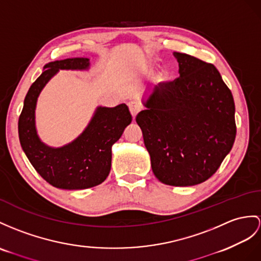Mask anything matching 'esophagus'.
I'll return each mask as SVG.
<instances>
[{"label": "esophagus", "instance_id": "esophagus-1", "mask_svg": "<svg viewBox=\"0 0 261 261\" xmlns=\"http://www.w3.org/2000/svg\"><path fill=\"white\" fill-rule=\"evenodd\" d=\"M128 107H129V111H130V114H132L133 117H136V115L139 113V111L142 110V106L139 105L137 101H129Z\"/></svg>", "mask_w": 261, "mask_h": 261}]
</instances>
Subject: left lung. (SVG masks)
<instances>
[{
  "label": "left lung",
  "instance_id": "8db88e82",
  "mask_svg": "<svg viewBox=\"0 0 261 261\" xmlns=\"http://www.w3.org/2000/svg\"><path fill=\"white\" fill-rule=\"evenodd\" d=\"M179 77L150 90L141 127L152 173L170 186H194L212 177L236 138L234 103L211 63L174 52Z\"/></svg>",
  "mask_w": 261,
  "mask_h": 261
}]
</instances>
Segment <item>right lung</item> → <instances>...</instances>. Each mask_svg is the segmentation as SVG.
<instances>
[{"mask_svg": "<svg viewBox=\"0 0 261 261\" xmlns=\"http://www.w3.org/2000/svg\"><path fill=\"white\" fill-rule=\"evenodd\" d=\"M90 60L74 57L49 62L31 85L18 118V137L32 166L50 185L61 189H86L97 186L109 176L112 146L132 122L126 104L97 107L85 130L63 147L44 144L35 127L37 97L59 69H87Z\"/></svg>", "mask_w": 261, "mask_h": 261, "instance_id": "right-lung-1", "label": "right lung"}]
</instances>
